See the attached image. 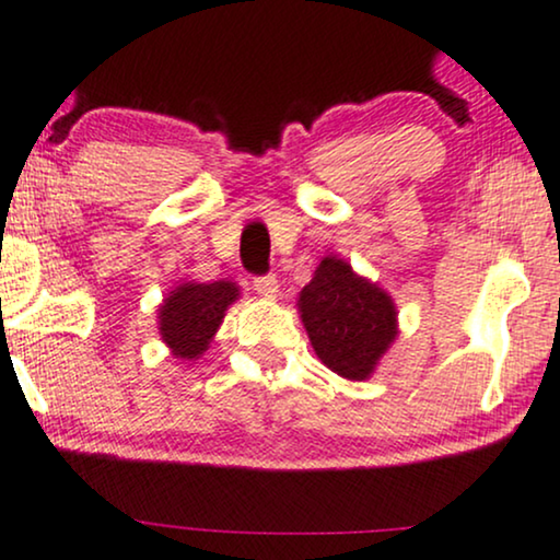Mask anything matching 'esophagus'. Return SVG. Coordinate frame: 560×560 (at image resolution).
Instances as JSON below:
<instances>
[{"mask_svg": "<svg viewBox=\"0 0 560 560\" xmlns=\"http://www.w3.org/2000/svg\"><path fill=\"white\" fill-rule=\"evenodd\" d=\"M253 287L262 300L279 298V281H276V276H260V279L253 281Z\"/></svg>", "mask_w": 560, "mask_h": 560, "instance_id": "34e87169", "label": "esophagus"}]
</instances>
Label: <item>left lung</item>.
Wrapping results in <instances>:
<instances>
[{"mask_svg":"<svg viewBox=\"0 0 560 560\" xmlns=\"http://www.w3.org/2000/svg\"><path fill=\"white\" fill-rule=\"evenodd\" d=\"M298 310L318 360L347 381L373 378L399 336V313L390 294L339 255L318 262L300 292Z\"/></svg>","mask_w":560,"mask_h":560,"instance_id":"8db88e82","label":"left lung"}]
</instances>
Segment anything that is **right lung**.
I'll return each mask as SVG.
<instances>
[{
    "instance_id": "add662e5",
    "label": "right lung",
    "mask_w": 560,
    "mask_h": 560,
    "mask_svg": "<svg viewBox=\"0 0 560 560\" xmlns=\"http://www.w3.org/2000/svg\"><path fill=\"white\" fill-rule=\"evenodd\" d=\"M234 281H182L159 305V334L177 360H200L224 323L226 310L240 300Z\"/></svg>"
}]
</instances>
